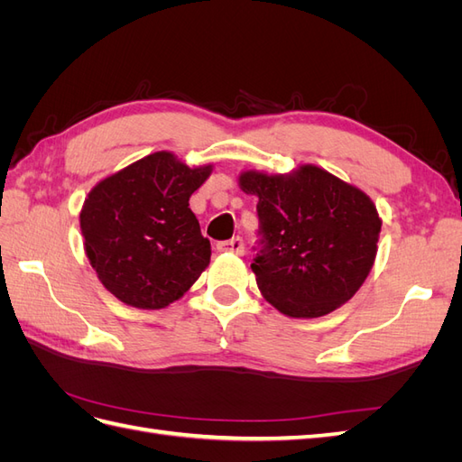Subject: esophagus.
<instances>
[{"label": "esophagus", "mask_w": 462, "mask_h": 462, "mask_svg": "<svg viewBox=\"0 0 462 462\" xmlns=\"http://www.w3.org/2000/svg\"><path fill=\"white\" fill-rule=\"evenodd\" d=\"M221 253H233V254H245V241L241 236H233L229 241H221L217 245Z\"/></svg>", "instance_id": "obj_1"}]
</instances>
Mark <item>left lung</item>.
Masks as SVG:
<instances>
[{
  "mask_svg": "<svg viewBox=\"0 0 462 462\" xmlns=\"http://www.w3.org/2000/svg\"><path fill=\"white\" fill-rule=\"evenodd\" d=\"M239 183L258 197L250 268L262 295L292 318L324 316L351 299L372 270L382 231L366 194L314 165L275 177L246 171Z\"/></svg>",
  "mask_w": 462,
  "mask_h": 462,
  "instance_id": "obj_1",
  "label": "left lung"
}]
</instances>
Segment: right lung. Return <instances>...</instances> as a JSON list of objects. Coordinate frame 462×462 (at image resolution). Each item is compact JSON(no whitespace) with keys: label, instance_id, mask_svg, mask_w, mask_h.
<instances>
[{"label":"right lung","instance_id":"right-lung-1","mask_svg":"<svg viewBox=\"0 0 462 462\" xmlns=\"http://www.w3.org/2000/svg\"><path fill=\"white\" fill-rule=\"evenodd\" d=\"M212 167L156 152L97 183L80 212L87 256L104 287L143 310L165 309L206 270L209 241L189 208Z\"/></svg>","mask_w":462,"mask_h":462}]
</instances>
